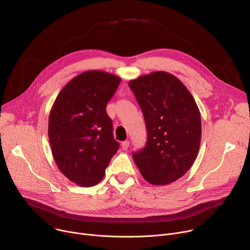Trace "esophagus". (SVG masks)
<instances>
[{
  "label": "esophagus",
  "mask_w": 250,
  "mask_h": 250,
  "mask_svg": "<svg viewBox=\"0 0 250 250\" xmlns=\"http://www.w3.org/2000/svg\"><path fill=\"white\" fill-rule=\"evenodd\" d=\"M128 146H129V142H128V141H125V142H123V143H122V148H123L124 150L127 149Z\"/></svg>",
  "instance_id": "34e87169"
}]
</instances>
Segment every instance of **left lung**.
Instances as JSON below:
<instances>
[{
	"label": "left lung",
	"mask_w": 250,
	"mask_h": 250,
	"mask_svg": "<svg viewBox=\"0 0 250 250\" xmlns=\"http://www.w3.org/2000/svg\"><path fill=\"white\" fill-rule=\"evenodd\" d=\"M128 85L145 118L147 139L132 152L147 183L166 186L185 175L193 165L201 139L197 104L186 85L167 72L132 80Z\"/></svg>",
	"instance_id": "1"
}]
</instances>
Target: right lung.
<instances>
[{
  "label": "right lung",
  "mask_w": 250,
  "mask_h": 250,
  "mask_svg": "<svg viewBox=\"0 0 250 250\" xmlns=\"http://www.w3.org/2000/svg\"><path fill=\"white\" fill-rule=\"evenodd\" d=\"M120 83L119 77L105 72H84L64 85L53 104L52 153L61 172L78 186L98 185L120 147L105 109Z\"/></svg>",
  "instance_id": "obj_1"
}]
</instances>
